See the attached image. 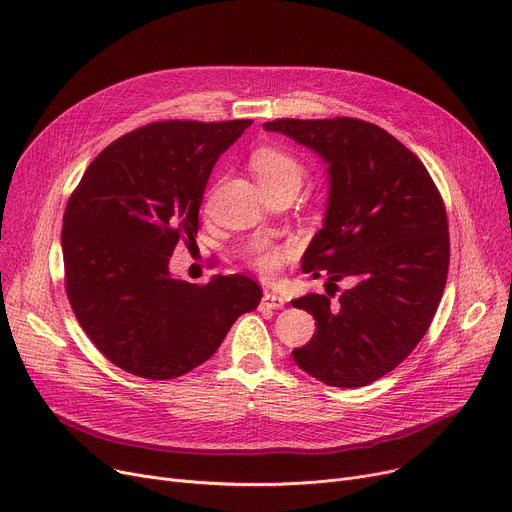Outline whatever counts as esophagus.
Wrapping results in <instances>:
<instances>
[{
  "label": "esophagus",
  "instance_id": "esophagus-1",
  "mask_svg": "<svg viewBox=\"0 0 512 512\" xmlns=\"http://www.w3.org/2000/svg\"><path fill=\"white\" fill-rule=\"evenodd\" d=\"M284 306V298L274 294V292H265L261 298V309H282Z\"/></svg>",
  "mask_w": 512,
  "mask_h": 512
}]
</instances>
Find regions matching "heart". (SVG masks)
Wrapping results in <instances>:
<instances>
[{
  "label": "heart",
  "mask_w": 512,
  "mask_h": 512,
  "mask_svg": "<svg viewBox=\"0 0 512 512\" xmlns=\"http://www.w3.org/2000/svg\"><path fill=\"white\" fill-rule=\"evenodd\" d=\"M251 168L265 191L288 187L300 189L306 173L304 164L292 152L276 146H265L255 150L251 156ZM290 255V247L257 243L251 253V263L263 278L271 280L280 274Z\"/></svg>",
  "instance_id": "obj_1"
}]
</instances>
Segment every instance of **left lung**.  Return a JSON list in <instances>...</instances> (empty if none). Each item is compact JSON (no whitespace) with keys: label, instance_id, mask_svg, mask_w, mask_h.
I'll return each mask as SVG.
<instances>
[{"label":"left lung","instance_id":"8db88e82","mask_svg":"<svg viewBox=\"0 0 512 512\" xmlns=\"http://www.w3.org/2000/svg\"><path fill=\"white\" fill-rule=\"evenodd\" d=\"M327 164L323 228L302 271L329 276L327 294L292 300L315 317L294 362L331 387H364L399 366L428 331L449 274V222L422 160L383 127L350 117L263 123ZM355 286L337 299L335 281Z\"/></svg>","mask_w":512,"mask_h":512}]
</instances>
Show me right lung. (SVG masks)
<instances>
[{"label":"right lung","instance_id":"1","mask_svg":"<svg viewBox=\"0 0 512 512\" xmlns=\"http://www.w3.org/2000/svg\"><path fill=\"white\" fill-rule=\"evenodd\" d=\"M251 123L170 119L129 131L90 162L67 201V298L100 354L135 377H183L257 309L251 278L189 284L168 271L175 247L195 243L216 160Z\"/></svg>","mask_w":512,"mask_h":512}]
</instances>
